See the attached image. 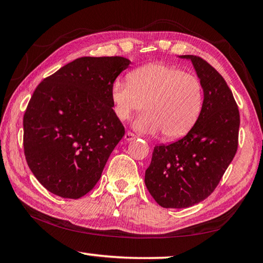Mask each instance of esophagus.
<instances>
[{"label": "esophagus", "mask_w": 263, "mask_h": 263, "mask_svg": "<svg viewBox=\"0 0 263 263\" xmlns=\"http://www.w3.org/2000/svg\"><path fill=\"white\" fill-rule=\"evenodd\" d=\"M136 137H137V136L135 135V133H132V132H126L125 136H124V138H125L126 141H131V140L135 139Z\"/></svg>", "instance_id": "1"}]
</instances>
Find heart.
I'll return each mask as SVG.
<instances>
[{
	"label": "heart",
	"mask_w": 263,
	"mask_h": 263,
	"mask_svg": "<svg viewBox=\"0 0 263 263\" xmlns=\"http://www.w3.org/2000/svg\"><path fill=\"white\" fill-rule=\"evenodd\" d=\"M114 110L121 121L146 111L133 122L145 135L162 132L169 140L184 137L197 122L203 106V88L197 77L163 64H149L116 80L111 86Z\"/></svg>",
	"instance_id": "heart-1"
}]
</instances>
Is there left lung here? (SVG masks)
Listing matches in <instances>:
<instances>
[{
  "instance_id": "obj_1",
  "label": "left lung",
  "mask_w": 263,
  "mask_h": 263,
  "mask_svg": "<svg viewBox=\"0 0 263 263\" xmlns=\"http://www.w3.org/2000/svg\"><path fill=\"white\" fill-rule=\"evenodd\" d=\"M193 62L202 84L201 115L182 139L155 146L145 184L162 208L184 209L209 197L238 149L240 115L224 78L202 58Z\"/></svg>"
}]
</instances>
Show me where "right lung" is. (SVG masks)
Wrapping results in <instances>:
<instances>
[{
    "label": "right lung",
    "mask_w": 263,
    "mask_h": 263,
    "mask_svg": "<svg viewBox=\"0 0 263 263\" xmlns=\"http://www.w3.org/2000/svg\"><path fill=\"white\" fill-rule=\"evenodd\" d=\"M130 64L123 57L79 58L35 88L23 118L24 154L50 193L77 199L100 180L125 133L110 92Z\"/></svg>",
    "instance_id": "right-lung-1"
}]
</instances>
